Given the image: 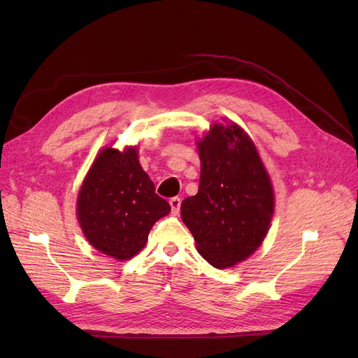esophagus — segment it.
<instances>
[{"label": "esophagus", "instance_id": "1", "mask_svg": "<svg viewBox=\"0 0 358 358\" xmlns=\"http://www.w3.org/2000/svg\"><path fill=\"white\" fill-rule=\"evenodd\" d=\"M170 206H171V213L178 215L180 209V199L179 197H173L170 199Z\"/></svg>", "mask_w": 358, "mask_h": 358}]
</instances>
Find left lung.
I'll return each mask as SVG.
<instances>
[{"label":"left lung","mask_w":358,"mask_h":358,"mask_svg":"<svg viewBox=\"0 0 358 358\" xmlns=\"http://www.w3.org/2000/svg\"><path fill=\"white\" fill-rule=\"evenodd\" d=\"M199 192L180 204L199 254L218 268L257 251L275 210L273 188L254 142L236 124H215L197 142Z\"/></svg>","instance_id":"left-lung-1"}]
</instances>
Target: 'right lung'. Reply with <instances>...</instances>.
Masks as SVG:
<instances>
[{"label":"right lung","instance_id":"add662e5","mask_svg":"<svg viewBox=\"0 0 358 358\" xmlns=\"http://www.w3.org/2000/svg\"><path fill=\"white\" fill-rule=\"evenodd\" d=\"M78 220L88 242L116 259H129L148 242L154 224L170 212L155 194L136 148H104L86 175L78 197Z\"/></svg>","mask_w":358,"mask_h":358}]
</instances>
